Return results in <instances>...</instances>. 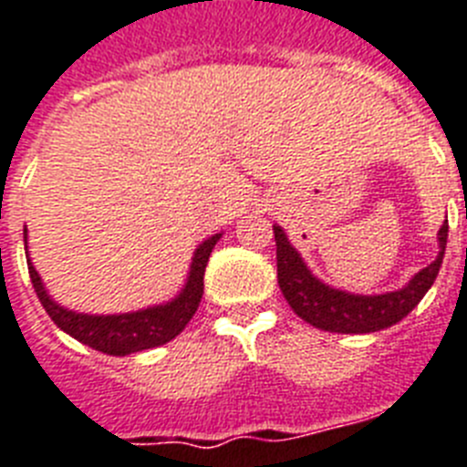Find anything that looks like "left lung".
Segmentation results:
<instances>
[{"label": "left lung", "instance_id": "1", "mask_svg": "<svg viewBox=\"0 0 467 467\" xmlns=\"http://www.w3.org/2000/svg\"><path fill=\"white\" fill-rule=\"evenodd\" d=\"M439 255L425 269H420L413 279L403 288L387 291V294L363 296L348 294L334 288L312 275L306 260L291 245L288 236L279 224H275L276 241V279L284 298L288 300L291 310L307 325L337 334H369L396 325L406 317L408 312L418 306L422 296L432 288L444 260L449 224L439 229Z\"/></svg>", "mask_w": 467, "mask_h": 467}]
</instances>
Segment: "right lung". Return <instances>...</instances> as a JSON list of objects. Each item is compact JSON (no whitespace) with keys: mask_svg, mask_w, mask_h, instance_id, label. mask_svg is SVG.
<instances>
[{"mask_svg":"<svg viewBox=\"0 0 467 467\" xmlns=\"http://www.w3.org/2000/svg\"><path fill=\"white\" fill-rule=\"evenodd\" d=\"M222 234L205 238L200 243L195 253H192L191 269H188V279L179 296H173L167 303L160 306L142 307L136 312H119V315H88V312H76L68 307L59 306L47 288L42 284L37 269L33 267L28 255V272L30 281L42 307L47 310L52 322L61 331H67L80 344L90 346L95 350H102L107 356H130L138 350L157 348L179 337L181 331L186 329L191 317L195 315L202 298V288H205V267L212 255V248L217 245ZM23 243L28 248V229H23Z\"/></svg>","mask_w":467,"mask_h":467,"instance_id":"add662e5","label":"right lung"}]
</instances>
